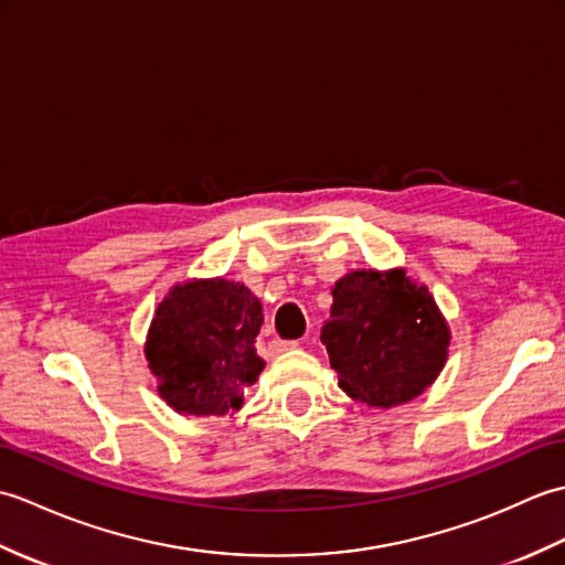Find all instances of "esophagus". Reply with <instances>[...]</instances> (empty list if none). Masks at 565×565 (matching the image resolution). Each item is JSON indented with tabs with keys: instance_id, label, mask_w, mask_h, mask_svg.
<instances>
[{
	"instance_id": "esophagus-1",
	"label": "esophagus",
	"mask_w": 565,
	"mask_h": 565,
	"mask_svg": "<svg viewBox=\"0 0 565 565\" xmlns=\"http://www.w3.org/2000/svg\"><path fill=\"white\" fill-rule=\"evenodd\" d=\"M294 347H298V340H271V342H269V350H271L274 354L286 352V350H294Z\"/></svg>"
}]
</instances>
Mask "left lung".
<instances>
[{
  "label": "left lung",
  "instance_id": "1",
  "mask_svg": "<svg viewBox=\"0 0 565 565\" xmlns=\"http://www.w3.org/2000/svg\"><path fill=\"white\" fill-rule=\"evenodd\" d=\"M320 340L354 401L393 407L417 398L447 362L449 328L435 298L405 271H352L334 284Z\"/></svg>",
  "mask_w": 565,
  "mask_h": 565
}]
</instances>
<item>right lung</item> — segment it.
I'll list each match as a JSON object with an SVG mask.
<instances>
[{
  "label": "right lung",
  "instance_id": "1",
  "mask_svg": "<svg viewBox=\"0 0 565 565\" xmlns=\"http://www.w3.org/2000/svg\"><path fill=\"white\" fill-rule=\"evenodd\" d=\"M262 303L243 284L211 279L174 286L154 313L146 356L160 395L177 413L239 411L264 362L255 338Z\"/></svg>",
  "mask_w": 565,
  "mask_h": 565
}]
</instances>
